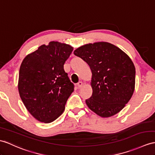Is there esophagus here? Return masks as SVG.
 <instances>
[{"label":"esophagus","instance_id":"obj_1","mask_svg":"<svg viewBox=\"0 0 155 155\" xmlns=\"http://www.w3.org/2000/svg\"><path fill=\"white\" fill-rule=\"evenodd\" d=\"M77 86H78V88L82 87V86H83V82H82V81H79V82L78 83V84H77Z\"/></svg>","mask_w":155,"mask_h":155}]
</instances>
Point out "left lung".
Masks as SVG:
<instances>
[{"mask_svg": "<svg viewBox=\"0 0 155 155\" xmlns=\"http://www.w3.org/2000/svg\"><path fill=\"white\" fill-rule=\"evenodd\" d=\"M74 54L89 66L92 72V95L85 101L97 115L107 118L122 110L135 89V68L121 49L107 42L89 43Z\"/></svg>", "mask_w": 155, "mask_h": 155, "instance_id": "left-lung-1", "label": "left lung"}]
</instances>
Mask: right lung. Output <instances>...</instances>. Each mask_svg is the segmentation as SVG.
<instances>
[{
  "mask_svg": "<svg viewBox=\"0 0 155 155\" xmlns=\"http://www.w3.org/2000/svg\"><path fill=\"white\" fill-rule=\"evenodd\" d=\"M74 48L51 41L25 57L19 71L18 91L25 108L39 122L51 123L61 115L74 85L64 70Z\"/></svg>",
  "mask_w": 155,
  "mask_h": 155,
  "instance_id": "obj_1",
  "label": "right lung"
}]
</instances>
